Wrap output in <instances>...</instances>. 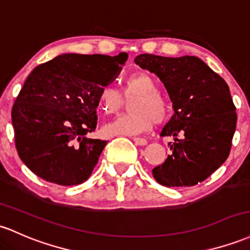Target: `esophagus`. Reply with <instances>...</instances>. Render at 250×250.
<instances>
[{"label":"esophagus","mask_w":250,"mask_h":250,"mask_svg":"<svg viewBox=\"0 0 250 250\" xmlns=\"http://www.w3.org/2000/svg\"><path fill=\"white\" fill-rule=\"evenodd\" d=\"M134 142H135V145H138V146H146L147 145V140L146 139H142V138H134Z\"/></svg>","instance_id":"1"}]
</instances>
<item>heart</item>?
I'll use <instances>...</instances> for the list:
<instances>
[{
	"label": "heart",
	"mask_w": 250,
	"mask_h": 250,
	"mask_svg": "<svg viewBox=\"0 0 250 250\" xmlns=\"http://www.w3.org/2000/svg\"><path fill=\"white\" fill-rule=\"evenodd\" d=\"M125 95H136L129 103V114L110 121L103 127L108 136H136L152 129L154 122L161 123L168 115L166 101L158 94V84L148 73H133L125 82ZM122 95L112 85H104L98 92V108L104 114H115L122 105Z\"/></svg>",
	"instance_id": "obj_1"
}]
</instances>
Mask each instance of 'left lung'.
<instances>
[{"label":"left lung","instance_id":"8db88e82","mask_svg":"<svg viewBox=\"0 0 250 250\" xmlns=\"http://www.w3.org/2000/svg\"><path fill=\"white\" fill-rule=\"evenodd\" d=\"M165 86L174 114L160 136H173L172 153L152 169L167 188L203 182L227 160L236 129V108L228 84L198 57L140 54L134 59ZM180 133L183 139L176 136Z\"/></svg>","mask_w":250,"mask_h":250}]
</instances>
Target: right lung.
I'll use <instances>...</instances> for the list:
<instances>
[{"instance_id":"right-lung-1","label":"right lung","mask_w":250,"mask_h":250,"mask_svg":"<svg viewBox=\"0 0 250 250\" xmlns=\"http://www.w3.org/2000/svg\"><path fill=\"white\" fill-rule=\"evenodd\" d=\"M128 54H60L27 77L12 110L15 146L38 177L62 186L92 173L106 141L87 138L97 125V97L120 75Z\"/></svg>"}]
</instances>
